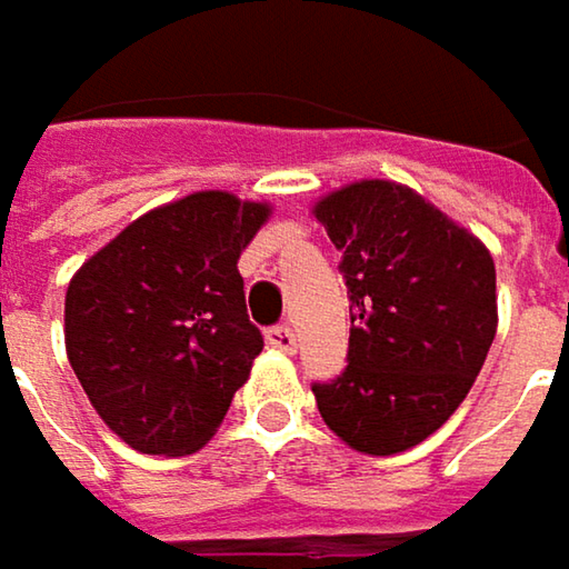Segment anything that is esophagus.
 Listing matches in <instances>:
<instances>
[{
	"mask_svg": "<svg viewBox=\"0 0 569 569\" xmlns=\"http://www.w3.org/2000/svg\"><path fill=\"white\" fill-rule=\"evenodd\" d=\"M264 340H268L274 350H281V353H295V350H298V337H295V330H291L288 323L271 327V330L264 333Z\"/></svg>",
	"mask_w": 569,
	"mask_h": 569,
	"instance_id": "1",
	"label": "esophagus"
}]
</instances>
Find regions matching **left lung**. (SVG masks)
<instances>
[{
  "mask_svg": "<svg viewBox=\"0 0 569 569\" xmlns=\"http://www.w3.org/2000/svg\"><path fill=\"white\" fill-rule=\"evenodd\" d=\"M315 216L340 251L350 298L347 367L311 387L320 416L357 452H406L481 373L498 330L491 251L390 179L350 182Z\"/></svg>",
  "mask_w": 569,
  "mask_h": 569,
  "instance_id": "left-lung-1",
  "label": "left lung"
}]
</instances>
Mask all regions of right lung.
I'll use <instances>...</instances> for the list:
<instances>
[{
    "instance_id": "right-lung-1",
    "label": "right lung",
    "mask_w": 569,
    "mask_h": 569,
    "mask_svg": "<svg viewBox=\"0 0 569 569\" xmlns=\"http://www.w3.org/2000/svg\"><path fill=\"white\" fill-rule=\"evenodd\" d=\"M264 202L192 192L150 209L91 254L64 295V347L91 406L130 449L189 456L249 380L261 330L239 254Z\"/></svg>"
}]
</instances>
